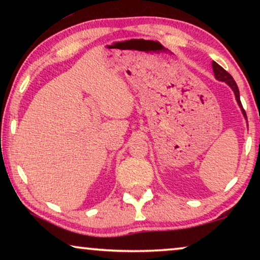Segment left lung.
Returning a JSON list of instances; mask_svg holds the SVG:
<instances>
[{
	"instance_id": "1",
	"label": "left lung",
	"mask_w": 260,
	"mask_h": 260,
	"mask_svg": "<svg viewBox=\"0 0 260 260\" xmlns=\"http://www.w3.org/2000/svg\"><path fill=\"white\" fill-rule=\"evenodd\" d=\"M212 66H213V71H214V76L218 80L220 81H225V83H227L231 86V88H232L234 94H236V99L238 102V104H239V106L241 108V111H243L245 118H247L246 116V112H245V110L243 108V105H241V102H240V95H239V88H238L237 86V83L234 81V79L232 78V76L227 72L226 70H223L221 66L218 65L215 61L212 62Z\"/></svg>"
}]
</instances>
